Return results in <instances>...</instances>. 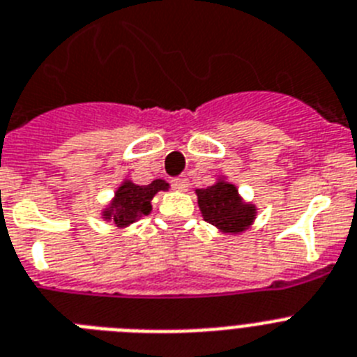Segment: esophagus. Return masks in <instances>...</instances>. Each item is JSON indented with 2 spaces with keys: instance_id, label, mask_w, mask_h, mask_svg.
<instances>
[{
  "instance_id": "obj_1",
  "label": "esophagus",
  "mask_w": 357,
  "mask_h": 357,
  "mask_svg": "<svg viewBox=\"0 0 357 357\" xmlns=\"http://www.w3.org/2000/svg\"><path fill=\"white\" fill-rule=\"evenodd\" d=\"M172 185H173V190L185 191L188 190V185H190V182H188V178H185V176H176V178H173L172 181Z\"/></svg>"
}]
</instances>
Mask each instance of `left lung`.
Segmentation results:
<instances>
[{
	"mask_svg": "<svg viewBox=\"0 0 357 357\" xmlns=\"http://www.w3.org/2000/svg\"><path fill=\"white\" fill-rule=\"evenodd\" d=\"M199 197V208L204 220L215 225L222 233H242L257 218V208L243 202L236 185L218 178L216 184L206 190L195 191Z\"/></svg>",
	"mask_w": 357,
	"mask_h": 357,
	"instance_id": "1",
	"label": "left lung"
}]
</instances>
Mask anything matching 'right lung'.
I'll use <instances>...</instances> for the list:
<instances>
[{"label": "right lung", "instance_id": "add662e5", "mask_svg": "<svg viewBox=\"0 0 357 357\" xmlns=\"http://www.w3.org/2000/svg\"><path fill=\"white\" fill-rule=\"evenodd\" d=\"M169 184L157 178L148 185H139L132 181H124L114 195V200L102 211L105 220L114 222L117 227H128L141 216L151 213V199L158 191H167Z\"/></svg>", "mask_w": 357, "mask_h": 357}]
</instances>
